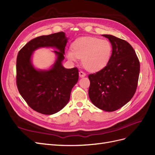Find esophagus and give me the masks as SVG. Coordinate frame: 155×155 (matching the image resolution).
Here are the masks:
<instances>
[{"mask_svg":"<svg viewBox=\"0 0 155 155\" xmlns=\"http://www.w3.org/2000/svg\"><path fill=\"white\" fill-rule=\"evenodd\" d=\"M79 76L80 78H83L86 76V74L85 72H82V71H80V72H79Z\"/></svg>","mask_w":155,"mask_h":155,"instance_id":"esophagus-1","label":"esophagus"}]
</instances>
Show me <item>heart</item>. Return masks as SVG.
Masks as SVG:
<instances>
[{"instance_id": "heart-1", "label": "heart", "mask_w": 155, "mask_h": 155, "mask_svg": "<svg viewBox=\"0 0 155 155\" xmlns=\"http://www.w3.org/2000/svg\"><path fill=\"white\" fill-rule=\"evenodd\" d=\"M72 49L66 51L68 59L77 62L78 58H81L83 66L90 72H96L105 67L110 60L113 51L110 41L91 36L76 40Z\"/></svg>"}]
</instances>
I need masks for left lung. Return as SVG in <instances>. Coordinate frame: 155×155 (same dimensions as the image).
<instances>
[{"label": "left lung", "instance_id": "obj_1", "mask_svg": "<svg viewBox=\"0 0 155 155\" xmlns=\"http://www.w3.org/2000/svg\"><path fill=\"white\" fill-rule=\"evenodd\" d=\"M112 45V55L101 70L89 75V96L99 109L114 111L124 106L134 95L138 81L140 62L134 49L127 41L102 35Z\"/></svg>", "mask_w": 155, "mask_h": 155}]
</instances>
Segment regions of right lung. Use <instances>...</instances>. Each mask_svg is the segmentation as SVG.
<instances>
[{"mask_svg": "<svg viewBox=\"0 0 155 155\" xmlns=\"http://www.w3.org/2000/svg\"><path fill=\"white\" fill-rule=\"evenodd\" d=\"M68 42L65 33L59 32L31 40L20 50L17 57L16 82L20 94L32 110L44 115H52L68 104L71 91L76 84L78 69L65 68L62 62ZM40 47H53L57 56L51 69H36L31 56Z\"/></svg>", "mask_w": 155, "mask_h": 155, "instance_id": "add662e5", "label": "right lung"}]
</instances>
